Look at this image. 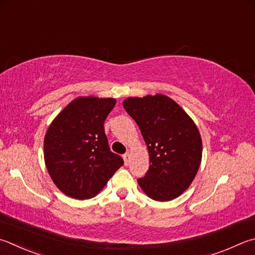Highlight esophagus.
Segmentation results:
<instances>
[{"label": "esophagus", "instance_id": "1", "mask_svg": "<svg viewBox=\"0 0 255 255\" xmlns=\"http://www.w3.org/2000/svg\"><path fill=\"white\" fill-rule=\"evenodd\" d=\"M124 160L126 165L129 164V161H130V152H126V154L124 155Z\"/></svg>", "mask_w": 255, "mask_h": 255}]
</instances>
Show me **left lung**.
<instances>
[{"label":"left lung","mask_w":255,"mask_h":255,"mask_svg":"<svg viewBox=\"0 0 255 255\" xmlns=\"http://www.w3.org/2000/svg\"><path fill=\"white\" fill-rule=\"evenodd\" d=\"M124 108L135 120L149 152V168L138 184L147 196L166 202L178 197L195 178L202 138L192 118L164 95L130 97Z\"/></svg>","instance_id":"1"}]
</instances>
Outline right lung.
Segmentation results:
<instances>
[{"instance_id":"1","label":"right lung","mask_w":255,"mask_h":255,"mask_svg":"<svg viewBox=\"0 0 255 255\" xmlns=\"http://www.w3.org/2000/svg\"><path fill=\"white\" fill-rule=\"evenodd\" d=\"M114 98L79 97L51 123L44 137V160L50 177L67 196L97 195L124 160L110 151L104 123Z\"/></svg>"}]
</instances>
